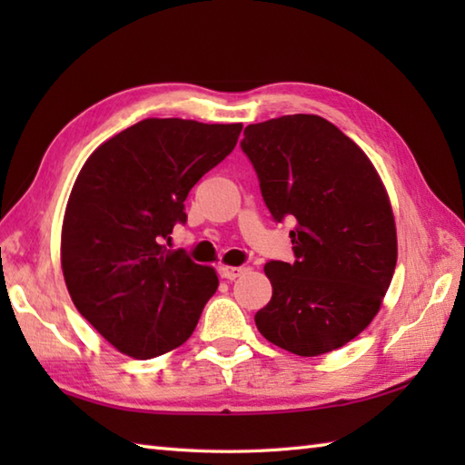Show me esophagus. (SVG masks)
Segmentation results:
<instances>
[{"instance_id":"1","label":"esophagus","mask_w":465,"mask_h":465,"mask_svg":"<svg viewBox=\"0 0 465 465\" xmlns=\"http://www.w3.org/2000/svg\"><path fill=\"white\" fill-rule=\"evenodd\" d=\"M243 272H245L243 268H232V265H222V268H220V275H222V278H223V280H230V282L242 278Z\"/></svg>"}]
</instances>
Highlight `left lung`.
<instances>
[{"instance_id": "1", "label": "left lung", "mask_w": 465, "mask_h": 465, "mask_svg": "<svg viewBox=\"0 0 465 465\" xmlns=\"http://www.w3.org/2000/svg\"><path fill=\"white\" fill-rule=\"evenodd\" d=\"M240 145L273 220L295 223L293 263L263 268L273 293L255 325L303 358L338 350L368 328L396 270V223L380 175L320 115L252 124Z\"/></svg>"}]
</instances>
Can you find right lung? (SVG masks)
Wrapping results in <instances>:
<instances>
[{
	"instance_id": "obj_1",
	"label": "right lung",
	"mask_w": 465,
	"mask_h": 465,
	"mask_svg": "<svg viewBox=\"0 0 465 465\" xmlns=\"http://www.w3.org/2000/svg\"><path fill=\"white\" fill-rule=\"evenodd\" d=\"M242 124L143 120L87 157L69 195L62 268L77 312L122 353L152 360L193 333L212 268L165 250L185 197L238 143Z\"/></svg>"
}]
</instances>
